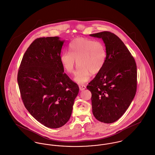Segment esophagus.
Here are the masks:
<instances>
[{
	"label": "esophagus",
	"instance_id": "esophagus-1",
	"mask_svg": "<svg viewBox=\"0 0 155 155\" xmlns=\"http://www.w3.org/2000/svg\"><path fill=\"white\" fill-rule=\"evenodd\" d=\"M86 85H79V89L80 91H84L86 89Z\"/></svg>",
	"mask_w": 155,
	"mask_h": 155
}]
</instances>
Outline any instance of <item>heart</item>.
Returning <instances> with one entry per match:
<instances>
[{
  "instance_id": "b5f03b06",
  "label": "heart",
  "mask_w": 155,
  "mask_h": 155,
  "mask_svg": "<svg viewBox=\"0 0 155 155\" xmlns=\"http://www.w3.org/2000/svg\"><path fill=\"white\" fill-rule=\"evenodd\" d=\"M69 51H63L60 55V61L69 74H73L78 64V69L74 80L78 84L87 82L92 74H97L104 67L107 57L105 45L94 40L78 38L69 45Z\"/></svg>"
}]
</instances>
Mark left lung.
Returning <instances> with one entry per match:
<instances>
[{
	"instance_id": "left-lung-1",
	"label": "left lung",
	"mask_w": 155,
	"mask_h": 155,
	"mask_svg": "<svg viewBox=\"0 0 155 155\" xmlns=\"http://www.w3.org/2000/svg\"><path fill=\"white\" fill-rule=\"evenodd\" d=\"M90 36L102 38L107 53L103 69L89 83L94 117L113 123L126 111L137 89V66L133 57L119 37L104 31Z\"/></svg>"
}]
</instances>
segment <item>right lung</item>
<instances>
[{
    "instance_id": "obj_1",
    "label": "right lung",
    "mask_w": 155,
    "mask_h": 155,
    "mask_svg": "<svg viewBox=\"0 0 155 155\" xmlns=\"http://www.w3.org/2000/svg\"><path fill=\"white\" fill-rule=\"evenodd\" d=\"M58 37L37 38L21 61L18 84L24 104L44 126L57 128L70 119L79 88L64 73Z\"/></svg>"
}]
</instances>
